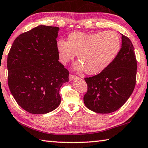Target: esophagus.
<instances>
[{
	"instance_id": "1",
	"label": "esophagus",
	"mask_w": 148,
	"mask_h": 148,
	"mask_svg": "<svg viewBox=\"0 0 148 148\" xmlns=\"http://www.w3.org/2000/svg\"><path fill=\"white\" fill-rule=\"evenodd\" d=\"M76 78H77V76H76V75H69V81H71V80H73V79H76Z\"/></svg>"
}]
</instances>
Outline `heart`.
Returning a JSON list of instances; mask_svg holds the SVG:
<instances>
[{
	"label": "heart",
	"mask_w": 148,
	"mask_h": 148,
	"mask_svg": "<svg viewBox=\"0 0 148 148\" xmlns=\"http://www.w3.org/2000/svg\"><path fill=\"white\" fill-rule=\"evenodd\" d=\"M121 47V39L114 31L94 34L73 32L68 36V41H57L59 58L66 64L76 54L80 62L75 68L88 75H96L107 68L117 56Z\"/></svg>",
	"instance_id": "b5f03b06"
}]
</instances>
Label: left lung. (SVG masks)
Returning <instances> with one entry per match:
<instances>
[{
  "label": "left lung",
  "mask_w": 148,
  "mask_h": 148,
  "mask_svg": "<svg viewBox=\"0 0 148 148\" xmlns=\"http://www.w3.org/2000/svg\"><path fill=\"white\" fill-rule=\"evenodd\" d=\"M121 48L104 71L84 80L88 90L84 103L88 108L99 114L114 112L124 105L136 84L137 63L134 47L123 34Z\"/></svg>",
  "instance_id": "1"
}]
</instances>
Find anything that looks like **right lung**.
<instances>
[{
	"instance_id": "1",
	"label": "right lung",
	"mask_w": 148,
	"mask_h": 148,
	"mask_svg": "<svg viewBox=\"0 0 148 148\" xmlns=\"http://www.w3.org/2000/svg\"><path fill=\"white\" fill-rule=\"evenodd\" d=\"M59 28L40 25L20 34L8 55V82L17 104L34 114L50 112L61 102L59 91L69 71L58 61Z\"/></svg>"
}]
</instances>
